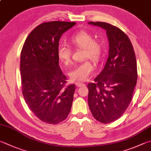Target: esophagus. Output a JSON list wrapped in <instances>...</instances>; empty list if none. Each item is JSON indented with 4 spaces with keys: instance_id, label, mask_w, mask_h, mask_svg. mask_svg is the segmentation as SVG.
Returning a JSON list of instances; mask_svg holds the SVG:
<instances>
[{
    "instance_id": "34e87169",
    "label": "esophagus",
    "mask_w": 151,
    "mask_h": 151,
    "mask_svg": "<svg viewBox=\"0 0 151 151\" xmlns=\"http://www.w3.org/2000/svg\"><path fill=\"white\" fill-rule=\"evenodd\" d=\"M76 86L78 87H81V86H83V85H85V84L83 83V82H76Z\"/></svg>"
}]
</instances>
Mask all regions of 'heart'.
<instances>
[{
    "mask_svg": "<svg viewBox=\"0 0 151 151\" xmlns=\"http://www.w3.org/2000/svg\"><path fill=\"white\" fill-rule=\"evenodd\" d=\"M71 46L75 49H81V59L89 58L96 62L100 60L102 52V45L90 33L81 31L73 34L68 41ZM57 56L59 60L64 65L71 62L72 51L65 45H59L57 49ZM94 70L93 65L90 61L85 60L81 63L76 65L69 72L68 75L72 81H85L91 74Z\"/></svg>",
    "mask_w": 151,
    "mask_h": 151,
    "instance_id": "1",
    "label": "heart"
}]
</instances>
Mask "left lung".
Segmentation results:
<instances>
[{
    "label": "left lung",
    "instance_id": "8db88e82",
    "mask_svg": "<svg viewBox=\"0 0 151 151\" xmlns=\"http://www.w3.org/2000/svg\"><path fill=\"white\" fill-rule=\"evenodd\" d=\"M88 24L106 30L109 41L104 68L95 83L87 85L88 104L93 117L109 124L120 118L132 101L137 79V62L132 42L120 29L105 22Z\"/></svg>",
    "mask_w": 151,
    "mask_h": 151
}]
</instances>
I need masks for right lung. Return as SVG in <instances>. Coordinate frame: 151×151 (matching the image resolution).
<instances>
[{
	"instance_id": "add662e5",
	"label": "right lung",
	"mask_w": 151,
	"mask_h": 151,
	"mask_svg": "<svg viewBox=\"0 0 151 151\" xmlns=\"http://www.w3.org/2000/svg\"><path fill=\"white\" fill-rule=\"evenodd\" d=\"M75 22H49L39 25L25 40L20 56L25 101L39 120L49 124L64 120L70 112L76 87H65L66 77L59 66L58 42Z\"/></svg>"
}]
</instances>
